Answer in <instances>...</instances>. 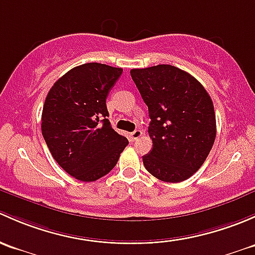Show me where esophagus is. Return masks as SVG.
Listing matches in <instances>:
<instances>
[{
	"label": "esophagus",
	"instance_id": "34e87169",
	"mask_svg": "<svg viewBox=\"0 0 255 255\" xmlns=\"http://www.w3.org/2000/svg\"><path fill=\"white\" fill-rule=\"evenodd\" d=\"M141 136H142V131H141V130H135V131H132V132L130 133V137H131V140H132V141L137 140V138H140Z\"/></svg>",
	"mask_w": 255,
	"mask_h": 255
}]
</instances>
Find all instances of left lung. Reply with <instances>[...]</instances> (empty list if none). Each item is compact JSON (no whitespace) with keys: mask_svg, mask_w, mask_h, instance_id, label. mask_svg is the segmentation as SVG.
Here are the masks:
<instances>
[{"mask_svg":"<svg viewBox=\"0 0 255 255\" xmlns=\"http://www.w3.org/2000/svg\"><path fill=\"white\" fill-rule=\"evenodd\" d=\"M148 107L151 152L143 166L162 182L190 178L205 162L216 137L214 104L206 89L185 71L157 65L130 71Z\"/></svg>","mask_w":255,"mask_h":255,"instance_id":"obj_1","label":"left lung"}]
</instances>
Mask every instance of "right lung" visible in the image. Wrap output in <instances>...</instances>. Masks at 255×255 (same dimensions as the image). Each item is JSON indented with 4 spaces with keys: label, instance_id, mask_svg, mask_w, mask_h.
Wrapping results in <instances>:
<instances>
[{
    "label": "right lung",
    "instance_id": "1",
    "mask_svg": "<svg viewBox=\"0 0 255 255\" xmlns=\"http://www.w3.org/2000/svg\"><path fill=\"white\" fill-rule=\"evenodd\" d=\"M123 69L89 62L73 67L49 91L41 132L60 167L82 182L108 174L128 146L107 119L106 99Z\"/></svg>",
    "mask_w": 255,
    "mask_h": 255
}]
</instances>
